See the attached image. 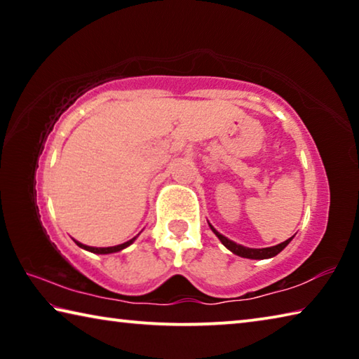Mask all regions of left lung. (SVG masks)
I'll return each mask as SVG.
<instances>
[{
	"label": "left lung",
	"instance_id": "8db88e82",
	"mask_svg": "<svg viewBox=\"0 0 359 359\" xmlns=\"http://www.w3.org/2000/svg\"><path fill=\"white\" fill-rule=\"evenodd\" d=\"M209 226H210L212 231H214V234L217 236L218 239H220L222 244L226 247L229 252H233L234 255H238V257H241V258H248V259H267V258L276 257V255L280 253L283 248L287 247L290 242L293 241V238H294V236H293V238H290V239H287L285 242H280V244H277L274 247L250 248V247H244V245H241V244H236V242H233L231 239L224 238V236L218 233V231L214 226H212L210 223H209Z\"/></svg>",
	"mask_w": 359,
	"mask_h": 359
}]
</instances>
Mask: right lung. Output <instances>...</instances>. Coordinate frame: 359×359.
<instances>
[{
	"label": "right lung",
	"instance_id": "right-lung-1",
	"mask_svg": "<svg viewBox=\"0 0 359 359\" xmlns=\"http://www.w3.org/2000/svg\"><path fill=\"white\" fill-rule=\"evenodd\" d=\"M139 236V234H137ZM136 236V238H137ZM136 238H133V239H130V241H126V242H123V244H120V245H114V247H90V245H85V244H81V242H77V241H74L76 244L81 247V248H83V250H88V252H92V253H98V255H109V253H117V252H120V250H123V248H126V247H130L133 242L136 241Z\"/></svg>",
	"mask_w": 359,
	"mask_h": 359
}]
</instances>
